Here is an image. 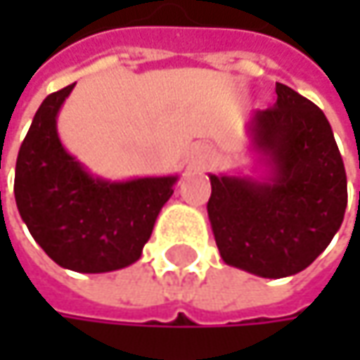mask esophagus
<instances>
[{
    "instance_id": "esophagus-1",
    "label": "esophagus",
    "mask_w": 360,
    "mask_h": 360,
    "mask_svg": "<svg viewBox=\"0 0 360 360\" xmlns=\"http://www.w3.org/2000/svg\"><path fill=\"white\" fill-rule=\"evenodd\" d=\"M210 156H212V152L208 146H196L194 148V164H204L206 160H210Z\"/></svg>"
}]
</instances>
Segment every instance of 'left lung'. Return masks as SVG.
Masks as SVG:
<instances>
[{
  "label": "left lung",
  "mask_w": 360,
  "mask_h": 360,
  "mask_svg": "<svg viewBox=\"0 0 360 360\" xmlns=\"http://www.w3.org/2000/svg\"><path fill=\"white\" fill-rule=\"evenodd\" d=\"M246 130L262 174H208L216 246L230 266L262 278L292 276L342 224L347 174L339 146L323 110L284 84Z\"/></svg>",
  "instance_id": "left-lung-1"
}]
</instances>
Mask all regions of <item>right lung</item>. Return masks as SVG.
<instances>
[{"label": "right lung", "instance_id": "1", "mask_svg": "<svg viewBox=\"0 0 360 360\" xmlns=\"http://www.w3.org/2000/svg\"><path fill=\"white\" fill-rule=\"evenodd\" d=\"M74 86L49 94L35 112L15 162V204L34 240L63 269H126L142 256L178 176L105 180L88 172L58 136Z\"/></svg>", "mask_w": 360, "mask_h": 360}]
</instances>
